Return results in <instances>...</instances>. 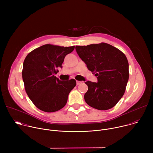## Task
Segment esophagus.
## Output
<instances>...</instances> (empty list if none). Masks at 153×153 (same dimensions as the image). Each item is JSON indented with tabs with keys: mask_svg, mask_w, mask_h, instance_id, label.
I'll use <instances>...</instances> for the list:
<instances>
[{
	"mask_svg": "<svg viewBox=\"0 0 153 153\" xmlns=\"http://www.w3.org/2000/svg\"><path fill=\"white\" fill-rule=\"evenodd\" d=\"M82 83V82L81 81H79V80H76V84L78 85H80Z\"/></svg>",
	"mask_w": 153,
	"mask_h": 153,
	"instance_id": "1",
	"label": "esophagus"
}]
</instances>
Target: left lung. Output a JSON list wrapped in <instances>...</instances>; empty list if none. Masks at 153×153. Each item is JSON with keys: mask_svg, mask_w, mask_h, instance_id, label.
Segmentation results:
<instances>
[{"mask_svg": "<svg viewBox=\"0 0 153 153\" xmlns=\"http://www.w3.org/2000/svg\"><path fill=\"white\" fill-rule=\"evenodd\" d=\"M76 50L97 82H85L88 87L86 103L99 110L114 106L123 96L129 79V64L125 55L106 43L76 46Z\"/></svg>", "mask_w": 153, "mask_h": 153, "instance_id": "left-lung-1", "label": "left lung"}]
</instances>
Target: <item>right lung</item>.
I'll use <instances>...</instances> for the list:
<instances>
[{
  "instance_id": "obj_1",
  "label": "right lung",
  "mask_w": 153,
  "mask_h": 153,
  "mask_svg": "<svg viewBox=\"0 0 153 153\" xmlns=\"http://www.w3.org/2000/svg\"><path fill=\"white\" fill-rule=\"evenodd\" d=\"M73 47L46 44L30 52L25 57L22 79L27 95L39 110L51 113L66 105L68 94L76 85L74 79L60 80L54 74L62 68L65 57Z\"/></svg>"
}]
</instances>
